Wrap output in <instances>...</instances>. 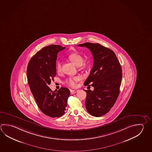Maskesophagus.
I'll list each match as a JSON object with an SVG mask.
<instances>
[{"label": "esophagus", "mask_w": 152, "mask_h": 152, "mask_svg": "<svg viewBox=\"0 0 152 152\" xmlns=\"http://www.w3.org/2000/svg\"><path fill=\"white\" fill-rule=\"evenodd\" d=\"M78 91L77 90H70V93L72 95H73L75 94L76 92H77Z\"/></svg>", "instance_id": "34e87169"}]
</instances>
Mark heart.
<instances>
[{
	"label": "heart",
	"instance_id": "1",
	"mask_svg": "<svg viewBox=\"0 0 152 152\" xmlns=\"http://www.w3.org/2000/svg\"><path fill=\"white\" fill-rule=\"evenodd\" d=\"M68 57H69V60L77 66H82L84 61V57L81 55L77 53H74L70 54ZM61 68H62V63L60 61H58L56 64V69L57 72H60L61 71ZM79 80H80V77L78 76L72 77L66 79V83L69 86L75 87L76 86V82L78 81Z\"/></svg>",
	"mask_w": 152,
	"mask_h": 152
}]
</instances>
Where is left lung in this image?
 Returning a JSON list of instances; mask_svg holds the SVG:
<instances>
[{
    "label": "left lung",
    "instance_id": "obj_1",
    "mask_svg": "<svg viewBox=\"0 0 152 152\" xmlns=\"http://www.w3.org/2000/svg\"><path fill=\"white\" fill-rule=\"evenodd\" d=\"M86 47L92 53L94 65L84 82L85 86H91L94 90H86V107L89 114L100 117L109 112L114 105L120 92L122 69L119 60L111 49L99 43L78 45Z\"/></svg>",
    "mask_w": 152,
    "mask_h": 152
}]
</instances>
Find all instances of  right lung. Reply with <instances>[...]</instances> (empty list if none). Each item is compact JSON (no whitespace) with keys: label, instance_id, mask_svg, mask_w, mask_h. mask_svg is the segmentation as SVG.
<instances>
[{"label":"right lung","instance_id":"1","mask_svg":"<svg viewBox=\"0 0 152 152\" xmlns=\"http://www.w3.org/2000/svg\"><path fill=\"white\" fill-rule=\"evenodd\" d=\"M65 48L55 45L43 47L31 58L27 66L29 86L37 106L45 115L52 118L64 114L70 94L66 88L53 91L48 86L56 74L57 53Z\"/></svg>","mask_w":152,"mask_h":152}]
</instances>
